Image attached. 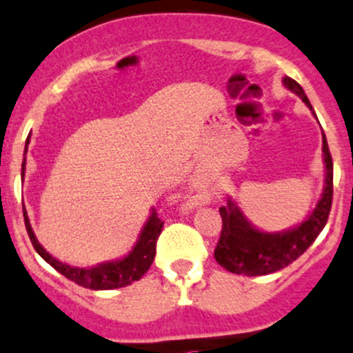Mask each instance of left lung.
I'll return each mask as SVG.
<instances>
[{"label":"left lung","instance_id":"1","mask_svg":"<svg viewBox=\"0 0 353 353\" xmlns=\"http://www.w3.org/2000/svg\"><path fill=\"white\" fill-rule=\"evenodd\" d=\"M284 86L294 91L311 108L304 89L291 77H284ZM313 110V108H311ZM325 159V189L313 213L296 228L284 233L259 232L247 221L240 208L228 199V205L220 208L221 235L214 248V259L221 267L232 274L243 276H265L284 269L307 250L316 240L328 221L333 199V161L330 154L326 137L323 133Z\"/></svg>","mask_w":353,"mask_h":353}]
</instances>
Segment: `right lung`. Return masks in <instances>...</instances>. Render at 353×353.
<instances>
[{
  "label": "right lung",
  "mask_w": 353,
  "mask_h": 353,
  "mask_svg": "<svg viewBox=\"0 0 353 353\" xmlns=\"http://www.w3.org/2000/svg\"><path fill=\"white\" fill-rule=\"evenodd\" d=\"M30 137L27 139V147H25V154H27ZM25 176V159L23 164H21V177ZM25 216V226H27V232L30 240H32L33 248L37 250V254L43 259L46 262L54 267L57 272H61L62 276L68 277L72 283L83 285V288L94 289V291H103V289H118L125 288V285L135 283L139 281L143 274L147 272L148 267L152 265L155 257V245H157V239L162 232V226L164 221L157 216V213H152L148 221L143 226L142 233H140V239L137 242L133 250L130 252L125 259L117 262H108V264H99L96 267H89V269H79V267H70L68 264H62L57 259H54L49 252L43 250L42 245L39 243V240L33 235V230L30 226L27 211L23 210Z\"/></svg>",
  "instance_id": "right-lung-1"
}]
</instances>
